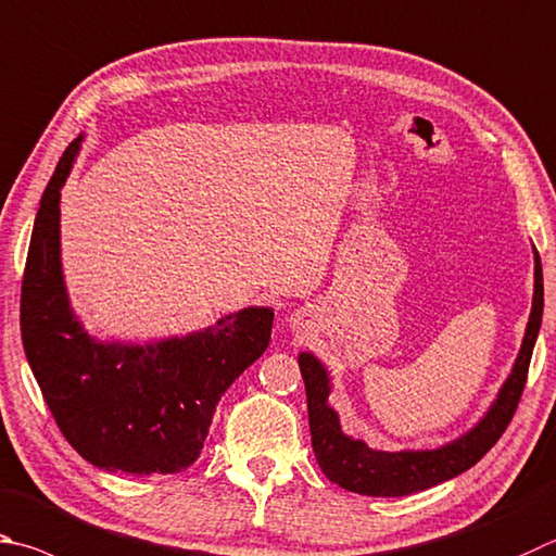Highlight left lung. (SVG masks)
I'll use <instances>...</instances> for the list:
<instances>
[{
	"mask_svg": "<svg viewBox=\"0 0 556 556\" xmlns=\"http://www.w3.org/2000/svg\"><path fill=\"white\" fill-rule=\"evenodd\" d=\"M544 308V287H542V265L540 255L534 252V299L532 313L525 330L520 355L513 367V375L503 383L496 403L483 416L477 428L467 435L450 442L440 450L422 452H377L369 450L362 440H352L340 430L338 413L328 406V375L320 362L304 352L299 357L301 377L306 383L308 401V426L311 445L316 452L318 467L323 473L352 493L362 496H408V493L426 491L438 483L454 479L457 473L471 469L483 454H486L498 438L506 432L508 422L516 416V408L522 396L525 381L532 359V348L542 326Z\"/></svg>",
	"mask_w": 556,
	"mask_h": 556,
	"instance_id": "8db88e82",
	"label": "left lung"
}]
</instances>
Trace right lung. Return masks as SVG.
Here are the masks:
<instances>
[{"instance_id":"obj_1","label":"right lung","mask_w":556,"mask_h":556,"mask_svg":"<svg viewBox=\"0 0 556 556\" xmlns=\"http://www.w3.org/2000/svg\"><path fill=\"white\" fill-rule=\"evenodd\" d=\"M79 138L40 199L22 281V340L60 432L106 471L177 473L204 447L216 406L269 345L271 308L157 345H104L79 326L60 271V187Z\"/></svg>"}]
</instances>
